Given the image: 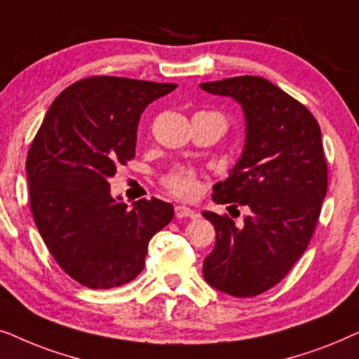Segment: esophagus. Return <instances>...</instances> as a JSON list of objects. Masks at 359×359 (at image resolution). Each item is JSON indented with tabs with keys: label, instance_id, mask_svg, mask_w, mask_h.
I'll list each match as a JSON object with an SVG mask.
<instances>
[{
	"label": "esophagus",
	"instance_id": "obj_1",
	"mask_svg": "<svg viewBox=\"0 0 359 359\" xmlns=\"http://www.w3.org/2000/svg\"><path fill=\"white\" fill-rule=\"evenodd\" d=\"M175 217L177 218H197L198 215L195 213L192 208L184 207V205H177V207H175Z\"/></svg>",
	"mask_w": 359,
	"mask_h": 359
}]
</instances>
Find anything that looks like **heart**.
<instances>
[{
	"label": "heart",
	"instance_id": "obj_1",
	"mask_svg": "<svg viewBox=\"0 0 359 359\" xmlns=\"http://www.w3.org/2000/svg\"><path fill=\"white\" fill-rule=\"evenodd\" d=\"M164 187L179 198H194L200 190L198 175L187 167H175L164 177Z\"/></svg>",
	"mask_w": 359,
	"mask_h": 359
}]
</instances>
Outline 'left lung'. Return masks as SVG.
<instances>
[{
	"mask_svg": "<svg viewBox=\"0 0 359 359\" xmlns=\"http://www.w3.org/2000/svg\"><path fill=\"white\" fill-rule=\"evenodd\" d=\"M200 87L235 98L245 111V151L212 198L250 208L243 226L226 213L203 212L217 231L203 277L228 295L255 297L279 284L312 240L328 187L322 133L305 104L262 76Z\"/></svg>",
	"mask_w": 359,
	"mask_h": 359,
	"instance_id": "8db88e82",
	"label": "left lung"
}]
</instances>
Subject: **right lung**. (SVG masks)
Masks as SVG:
<instances>
[{"label": "right lung", "mask_w": 359, "mask_h": 359, "mask_svg": "<svg viewBox=\"0 0 359 359\" xmlns=\"http://www.w3.org/2000/svg\"><path fill=\"white\" fill-rule=\"evenodd\" d=\"M175 88L124 76L82 79L54 100L32 140L26 172L34 223L62 271L85 287L136 279L151 238L174 218V207L159 198L133 208L114 200L108 179L135 159L141 113Z\"/></svg>", "instance_id": "obj_1"}]
</instances>
